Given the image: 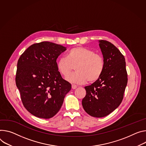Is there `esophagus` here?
<instances>
[{"label":"esophagus","instance_id":"obj_1","mask_svg":"<svg viewBox=\"0 0 146 146\" xmlns=\"http://www.w3.org/2000/svg\"><path fill=\"white\" fill-rule=\"evenodd\" d=\"M77 86L76 85H75V84H72V88L73 89V90H75L76 88H77Z\"/></svg>","mask_w":146,"mask_h":146}]
</instances>
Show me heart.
Listing matches in <instances>:
<instances>
[{"label": "heart", "mask_w": 146, "mask_h": 146, "mask_svg": "<svg viewBox=\"0 0 146 146\" xmlns=\"http://www.w3.org/2000/svg\"><path fill=\"white\" fill-rule=\"evenodd\" d=\"M74 67L76 72L67 78L68 81L77 84L84 83L87 80L93 83L102 76L105 69V60L93 50L76 46L68 52L67 58L61 57L57 62V69L64 77L69 76Z\"/></svg>", "instance_id": "1"}]
</instances>
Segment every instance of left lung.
<instances>
[{"mask_svg":"<svg viewBox=\"0 0 146 146\" xmlns=\"http://www.w3.org/2000/svg\"><path fill=\"white\" fill-rule=\"evenodd\" d=\"M105 60V69L98 80L86 86V95L82 100L85 111L91 116H107L120 105L127 83L124 56L112 43L100 40Z\"/></svg>","mask_w":146,"mask_h":146,"instance_id":"left-lung-1","label":"left lung"}]
</instances>
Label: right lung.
Returning <instances> with one entry per match:
<instances>
[{"label": "right lung", "mask_w": 146, "mask_h": 146, "mask_svg": "<svg viewBox=\"0 0 146 146\" xmlns=\"http://www.w3.org/2000/svg\"><path fill=\"white\" fill-rule=\"evenodd\" d=\"M66 50L62 45L44 41L29 46L19 59L16 84L24 107L35 116H55L71 90L57 69L56 59Z\"/></svg>", "instance_id": "right-lung-1"}]
</instances>
